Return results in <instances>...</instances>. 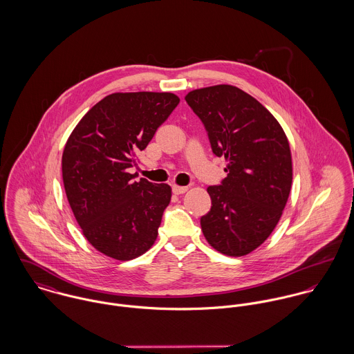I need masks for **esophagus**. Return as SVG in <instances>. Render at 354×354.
I'll return each mask as SVG.
<instances>
[{
	"label": "esophagus",
	"instance_id": "34e87169",
	"mask_svg": "<svg viewBox=\"0 0 354 354\" xmlns=\"http://www.w3.org/2000/svg\"><path fill=\"white\" fill-rule=\"evenodd\" d=\"M171 191H173V194H174V195H183V194H185V192L188 191V188H187V187L173 185V187H171Z\"/></svg>",
	"mask_w": 354,
	"mask_h": 354
}]
</instances>
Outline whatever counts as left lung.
<instances>
[{
	"mask_svg": "<svg viewBox=\"0 0 354 354\" xmlns=\"http://www.w3.org/2000/svg\"><path fill=\"white\" fill-rule=\"evenodd\" d=\"M185 101L212 152L227 162V176L207 188L212 205L201 218L203 234L218 252L244 256L266 241L288 202L293 178L288 138L275 117L237 87L194 90Z\"/></svg>",
	"mask_w": 354,
	"mask_h": 354,
	"instance_id": "8db88e82",
	"label": "left lung"
}]
</instances>
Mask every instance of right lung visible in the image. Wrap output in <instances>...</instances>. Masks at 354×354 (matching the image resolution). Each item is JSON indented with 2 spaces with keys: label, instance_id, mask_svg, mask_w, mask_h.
Segmentation results:
<instances>
[{
  "label": "right lung",
  "instance_id": "right-lung-1",
  "mask_svg": "<svg viewBox=\"0 0 354 354\" xmlns=\"http://www.w3.org/2000/svg\"><path fill=\"white\" fill-rule=\"evenodd\" d=\"M180 98L171 93H115L76 125L62 153L64 188L88 243L117 260L152 247L171 189L129 169Z\"/></svg>",
  "mask_w": 354,
  "mask_h": 354
}]
</instances>
